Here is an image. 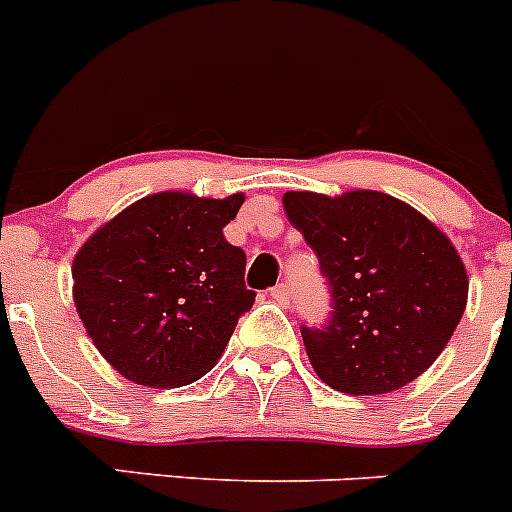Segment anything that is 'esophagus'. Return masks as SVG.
Wrapping results in <instances>:
<instances>
[{"label": "esophagus", "mask_w": 512, "mask_h": 512, "mask_svg": "<svg viewBox=\"0 0 512 512\" xmlns=\"http://www.w3.org/2000/svg\"><path fill=\"white\" fill-rule=\"evenodd\" d=\"M270 295H272V300H275V303L288 305L290 303V285L288 283H278L275 288L270 290Z\"/></svg>", "instance_id": "esophagus-1"}]
</instances>
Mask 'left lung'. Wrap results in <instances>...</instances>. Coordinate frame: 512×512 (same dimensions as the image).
Masks as SVG:
<instances>
[{
  "mask_svg": "<svg viewBox=\"0 0 512 512\" xmlns=\"http://www.w3.org/2000/svg\"><path fill=\"white\" fill-rule=\"evenodd\" d=\"M283 204L331 288L326 326L300 328L315 374L356 396L424 374L467 305L470 280L447 234L384 191H285Z\"/></svg>",
  "mask_w": 512,
  "mask_h": 512,
  "instance_id": "1",
  "label": "left lung"
}]
</instances>
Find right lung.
<instances>
[{"mask_svg":"<svg viewBox=\"0 0 512 512\" xmlns=\"http://www.w3.org/2000/svg\"><path fill=\"white\" fill-rule=\"evenodd\" d=\"M245 194L159 191L105 222L73 260V300L95 348L151 389L202 379L255 303L247 257L224 240Z\"/></svg>","mask_w":512,"mask_h":512,"instance_id":"1","label":"right lung"}]
</instances>
